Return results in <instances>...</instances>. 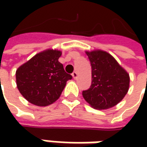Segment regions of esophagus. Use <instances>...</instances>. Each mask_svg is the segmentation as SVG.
<instances>
[{"instance_id": "34e87169", "label": "esophagus", "mask_w": 147, "mask_h": 147, "mask_svg": "<svg viewBox=\"0 0 147 147\" xmlns=\"http://www.w3.org/2000/svg\"><path fill=\"white\" fill-rule=\"evenodd\" d=\"M72 76H73V78L75 79V78H77V77H78V73H77L76 71H74V72H73V74H72Z\"/></svg>"}]
</instances>
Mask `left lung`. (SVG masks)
I'll return each mask as SVG.
<instances>
[{"label": "left lung", "mask_w": 147, "mask_h": 147, "mask_svg": "<svg viewBox=\"0 0 147 147\" xmlns=\"http://www.w3.org/2000/svg\"><path fill=\"white\" fill-rule=\"evenodd\" d=\"M92 65V84L82 96L92 107L106 110L120 102L129 88V75L115 59L103 51H87Z\"/></svg>", "instance_id": "obj_1"}]
</instances>
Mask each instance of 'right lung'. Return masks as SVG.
Returning <instances> with one entry per match:
<instances>
[{
  "mask_svg": "<svg viewBox=\"0 0 147 147\" xmlns=\"http://www.w3.org/2000/svg\"><path fill=\"white\" fill-rule=\"evenodd\" d=\"M61 51L47 50L34 55L16 70L20 92L30 103L47 106L57 100L66 82L72 79L59 62Z\"/></svg>",
  "mask_w": 147,
  "mask_h": 147,
  "instance_id": "obj_1",
  "label": "right lung"
}]
</instances>
